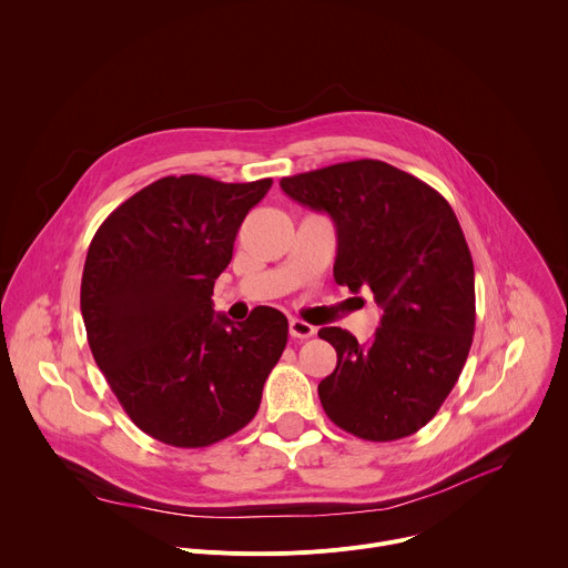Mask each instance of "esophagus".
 <instances>
[{
  "label": "esophagus",
  "mask_w": 568,
  "mask_h": 568,
  "mask_svg": "<svg viewBox=\"0 0 568 568\" xmlns=\"http://www.w3.org/2000/svg\"><path fill=\"white\" fill-rule=\"evenodd\" d=\"M288 333H291V337H295V339H308V337L315 335V326H311V324L304 322V320L293 317V320L288 322Z\"/></svg>",
  "instance_id": "1"
}]
</instances>
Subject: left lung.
I'll return each instance as SVG.
<instances>
[{"instance_id":"obj_1","label":"left lung","mask_w":568,"mask_h":568,"mask_svg":"<svg viewBox=\"0 0 568 568\" xmlns=\"http://www.w3.org/2000/svg\"><path fill=\"white\" fill-rule=\"evenodd\" d=\"M280 186L331 215L335 282L371 291L382 308L366 344L337 326L320 328L337 351L335 371L317 386L326 415L371 442L413 435L455 386L475 331V271L453 209L379 160L282 178Z\"/></svg>"}]
</instances>
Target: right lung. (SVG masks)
<instances>
[{"instance_id": "obj_1", "label": "right lung", "mask_w": 568, "mask_h": 568, "mask_svg": "<svg viewBox=\"0 0 568 568\" xmlns=\"http://www.w3.org/2000/svg\"><path fill=\"white\" fill-rule=\"evenodd\" d=\"M271 184L162 178L118 206L89 246L80 302L93 357L129 417L164 444L200 448L244 428L282 357L284 313L257 306L233 324L211 300Z\"/></svg>"}]
</instances>
